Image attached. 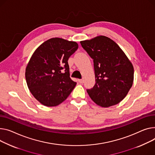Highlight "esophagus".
<instances>
[{
    "instance_id": "obj_1",
    "label": "esophagus",
    "mask_w": 155,
    "mask_h": 155,
    "mask_svg": "<svg viewBox=\"0 0 155 155\" xmlns=\"http://www.w3.org/2000/svg\"><path fill=\"white\" fill-rule=\"evenodd\" d=\"M78 82H79L80 84H83V83H84V79H78Z\"/></svg>"
}]
</instances>
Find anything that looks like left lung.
<instances>
[{
  "mask_svg": "<svg viewBox=\"0 0 155 155\" xmlns=\"http://www.w3.org/2000/svg\"><path fill=\"white\" fill-rule=\"evenodd\" d=\"M80 44L94 59L95 85L87 90L91 99L101 107L117 105L131 88L133 66L121 48L110 38L100 35Z\"/></svg>",
  "mask_w": 155,
  "mask_h": 155,
  "instance_id": "left-lung-1",
  "label": "left lung"
}]
</instances>
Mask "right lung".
Masks as SVG:
<instances>
[{"instance_id":"obj_1","label":"right lung","mask_w":155,"mask_h":155,"mask_svg":"<svg viewBox=\"0 0 155 155\" xmlns=\"http://www.w3.org/2000/svg\"><path fill=\"white\" fill-rule=\"evenodd\" d=\"M78 47L74 41L55 37L35 50L25 68V79L31 94L41 104L58 105L76 86L70 77L68 60Z\"/></svg>"}]
</instances>
